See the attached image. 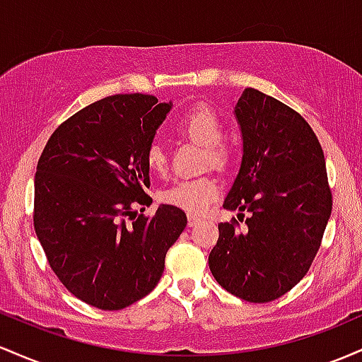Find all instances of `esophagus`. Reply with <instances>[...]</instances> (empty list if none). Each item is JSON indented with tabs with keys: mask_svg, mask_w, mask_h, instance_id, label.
Returning a JSON list of instances; mask_svg holds the SVG:
<instances>
[{
	"mask_svg": "<svg viewBox=\"0 0 362 362\" xmlns=\"http://www.w3.org/2000/svg\"><path fill=\"white\" fill-rule=\"evenodd\" d=\"M198 221H200V217H197V215H194V214H188V226L189 227L197 226Z\"/></svg>",
	"mask_w": 362,
	"mask_h": 362,
	"instance_id": "obj_1",
	"label": "esophagus"
}]
</instances>
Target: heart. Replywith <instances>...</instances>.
I'll return each mask as SVG.
<instances>
[{
	"instance_id": "obj_1",
	"label": "heart",
	"mask_w": 362,
	"mask_h": 362,
	"mask_svg": "<svg viewBox=\"0 0 362 362\" xmlns=\"http://www.w3.org/2000/svg\"><path fill=\"white\" fill-rule=\"evenodd\" d=\"M174 128L205 147V160L217 168H227L234 160V148L224 141L226 124L215 109L193 104L174 117ZM145 162L153 173L168 169V156L159 141H152L145 152ZM221 194V182L214 176L181 180L162 193V200L189 214H203Z\"/></svg>"
}]
</instances>
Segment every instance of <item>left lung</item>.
Here are the masks:
<instances>
[{
	"instance_id": "8db88e82",
	"label": "left lung",
	"mask_w": 362,
	"mask_h": 362,
	"mask_svg": "<svg viewBox=\"0 0 362 362\" xmlns=\"http://www.w3.org/2000/svg\"><path fill=\"white\" fill-rule=\"evenodd\" d=\"M235 116L245 153L224 209L251 215L245 226L235 218L218 224L209 267L230 294L270 303L310 270L332 214V189L322 145L298 111L246 88Z\"/></svg>"
}]
</instances>
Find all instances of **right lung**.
Instances as JSON below:
<instances>
[{"mask_svg": "<svg viewBox=\"0 0 362 362\" xmlns=\"http://www.w3.org/2000/svg\"><path fill=\"white\" fill-rule=\"evenodd\" d=\"M169 109L147 93L95 100L63 121L39 157L35 234L59 282L99 310H123L153 291L188 224L174 205L135 212L152 203L145 152Z\"/></svg>", "mask_w": 362, "mask_h": 362, "instance_id": "obj_1", "label": "right lung"}]
</instances>
